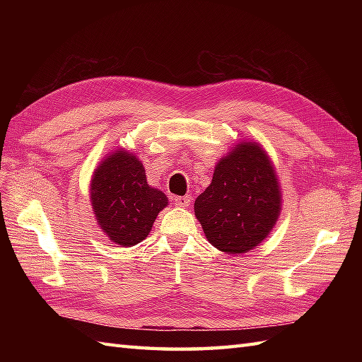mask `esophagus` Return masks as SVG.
<instances>
[{
	"label": "esophagus",
	"mask_w": 362,
	"mask_h": 362,
	"mask_svg": "<svg viewBox=\"0 0 362 362\" xmlns=\"http://www.w3.org/2000/svg\"><path fill=\"white\" fill-rule=\"evenodd\" d=\"M173 202L179 206H189L191 197L189 196H180V197H173Z\"/></svg>",
	"instance_id": "obj_1"
}]
</instances>
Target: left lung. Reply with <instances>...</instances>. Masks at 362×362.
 Returning <instances> with one entry per match:
<instances>
[{"label":"left lung","instance_id":"1","mask_svg":"<svg viewBox=\"0 0 362 362\" xmlns=\"http://www.w3.org/2000/svg\"><path fill=\"white\" fill-rule=\"evenodd\" d=\"M275 169L258 143L241 141L214 168L196 199L194 213L206 240L226 253H245L267 238L280 216Z\"/></svg>","mask_w":362,"mask_h":362}]
</instances>
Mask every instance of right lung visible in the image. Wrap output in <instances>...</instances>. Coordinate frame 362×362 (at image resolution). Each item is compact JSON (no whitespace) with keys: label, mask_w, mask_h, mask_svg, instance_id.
I'll use <instances>...</instances> for the list:
<instances>
[{"label":"right lung","mask_w":362,"mask_h":362,"mask_svg":"<svg viewBox=\"0 0 362 362\" xmlns=\"http://www.w3.org/2000/svg\"><path fill=\"white\" fill-rule=\"evenodd\" d=\"M90 201L98 226L110 241L132 247L149 235L157 214L168 205L163 191L152 188L132 152L117 149L95 169Z\"/></svg>","instance_id":"right-lung-1"}]
</instances>
